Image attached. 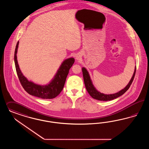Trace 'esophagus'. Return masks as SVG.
Here are the masks:
<instances>
[{
  "label": "esophagus",
  "instance_id": "obj_1",
  "mask_svg": "<svg viewBox=\"0 0 149 149\" xmlns=\"http://www.w3.org/2000/svg\"><path fill=\"white\" fill-rule=\"evenodd\" d=\"M80 59V56L79 55H76V59L79 60Z\"/></svg>",
  "mask_w": 149,
  "mask_h": 149
}]
</instances>
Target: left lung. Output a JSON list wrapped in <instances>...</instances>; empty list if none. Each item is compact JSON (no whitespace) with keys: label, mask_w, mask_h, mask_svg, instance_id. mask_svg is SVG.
<instances>
[{"label":"left lung","mask_w":149,"mask_h":149,"mask_svg":"<svg viewBox=\"0 0 149 149\" xmlns=\"http://www.w3.org/2000/svg\"><path fill=\"white\" fill-rule=\"evenodd\" d=\"M82 72H83L85 86V88L87 90L88 93L90 95L96 100H98L100 101H109V100H112L115 99L119 96L123 95L125 92L129 89L131 84L133 81L135 75L136 66H135L134 72L133 74L132 77H131L130 81L126 86L125 88L119 91V92H118L115 94H104L103 93H101L99 91H97V90L94 87V85L93 84L92 81L90 79L89 74L87 71V70L86 69V68H85L84 67L82 68Z\"/></svg>","instance_id":"obj_1"}]
</instances>
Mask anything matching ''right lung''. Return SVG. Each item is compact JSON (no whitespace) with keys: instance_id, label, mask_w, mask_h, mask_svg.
<instances>
[{"instance_id":"obj_1","label":"right lung","mask_w":149,"mask_h":149,"mask_svg":"<svg viewBox=\"0 0 149 149\" xmlns=\"http://www.w3.org/2000/svg\"><path fill=\"white\" fill-rule=\"evenodd\" d=\"M18 45L19 42L17 44L15 50L14 62L18 78L24 90L31 95L42 99H50L56 97L64 88L69 69L74 63L75 59L73 58H70L65 60L61 63L56 74L49 84L45 85H38L29 81L21 72L18 65L17 56Z\"/></svg>"}]
</instances>
